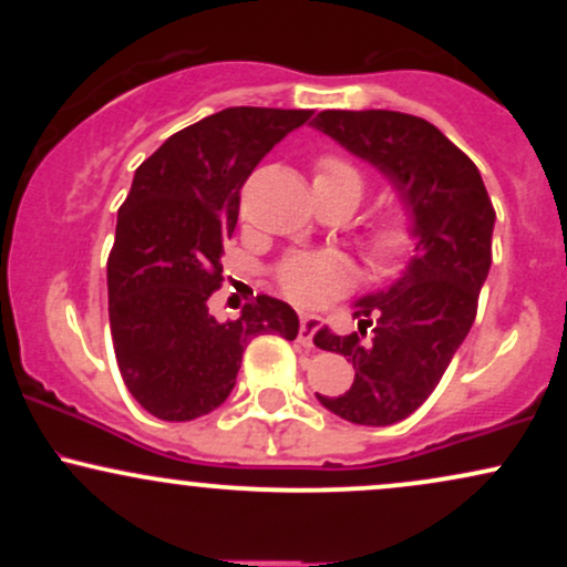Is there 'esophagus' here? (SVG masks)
Masks as SVG:
<instances>
[{"mask_svg": "<svg viewBox=\"0 0 567 567\" xmlns=\"http://www.w3.org/2000/svg\"><path fill=\"white\" fill-rule=\"evenodd\" d=\"M317 320L315 315H303L301 317V328H298V341L303 343V347H315V333H317Z\"/></svg>", "mask_w": 567, "mask_h": 567, "instance_id": "obj_1", "label": "esophagus"}]
</instances>
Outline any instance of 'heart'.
<instances>
[{
  "label": "heart",
  "instance_id": "1",
  "mask_svg": "<svg viewBox=\"0 0 567 567\" xmlns=\"http://www.w3.org/2000/svg\"><path fill=\"white\" fill-rule=\"evenodd\" d=\"M315 181L320 184H343L362 194V178L349 162L324 157L317 162ZM413 220L405 213H389L368 231V252L373 261L394 264L413 247ZM351 266L336 252H292L277 266V282L285 296L298 306H322L341 296L351 285Z\"/></svg>",
  "mask_w": 567,
  "mask_h": 567
}]
</instances>
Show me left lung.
Wrapping results in <instances>:
<instances>
[{"label":"left lung","instance_id":"left-lung-1","mask_svg":"<svg viewBox=\"0 0 567 567\" xmlns=\"http://www.w3.org/2000/svg\"><path fill=\"white\" fill-rule=\"evenodd\" d=\"M311 127L386 175L413 220L415 252L400 279L354 301L357 333L315 336L354 365L349 392L317 400L351 424L389 426L424 405L470 333L496 210L477 165L421 116L320 112Z\"/></svg>","mask_w":567,"mask_h":567}]
</instances>
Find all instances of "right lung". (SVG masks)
<instances>
[{"label": "right lung", "mask_w": 567, "mask_h": 567, "mask_svg": "<svg viewBox=\"0 0 567 567\" xmlns=\"http://www.w3.org/2000/svg\"><path fill=\"white\" fill-rule=\"evenodd\" d=\"M309 109L234 106L171 135L135 171L109 252V324L130 394L162 421L224 405L245 347L261 333L298 336L288 303L258 296L218 322L207 298L239 216V188Z\"/></svg>", "instance_id": "1"}]
</instances>
